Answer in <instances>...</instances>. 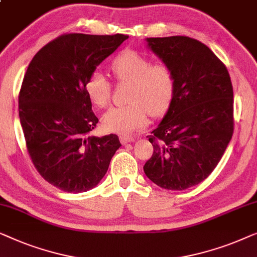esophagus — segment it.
<instances>
[{
  "label": "esophagus",
  "mask_w": 257,
  "mask_h": 257,
  "mask_svg": "<svg viewBox=\"0 0 257 257\" xmlns=\"http://www.w3.org/2000/svg\"><path fill=\"white\" fill-rule=\"evenodd\" d=\"M135 140L136 139L134 136H127V135L120 136V141H121L122 144H127L129 142H134V141H135Z\"/></svg>",
  "instance_id": "esophagus-1"
}]
</instances>
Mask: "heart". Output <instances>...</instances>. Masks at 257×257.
<instances>
[{
	"instance_id": "heart-1",
	"label": "heart",
	"mask_w": 257,
	"mask_h": 257,
	"mask_svg": "<svg viewBox=\"0 0 257 257\" xmlns=\"http://www.w3.org/2000/svg\"><path fill=\"white\" fill-rule=\"evenodd\" d=\"M118 82L129 84L128 104L111 107L102 116L108 132L129 134L147 124L148 114L157 117L166 113L176 91V74L171 65L164 61L151 63L143 53L128 50L110 64ZM86 92L95 106L109 103L111 85L99 71L93 72L86 81Z\"/></svg>"
}]
</instances>
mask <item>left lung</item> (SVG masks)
<instances>
[{
	"instance_id": "left-lung-1",
	"label": "left lung",
	"mask_w": 257,
	"mask_h": 257,
	"mask_svg": "<svg viewBox=\"0 0 257 257\" xmlns=\"http://www.w3.org/2000/svg\"><path fill=\"white\" fill-rule=\"evenodd\" d=\"M148 46L176 74L175 96L151 132L154 154L143 166L151 182L182 191L207 178L234 132L233 86L225 64L186 36L147 38Z\"/></svg>"
}]
</instances>
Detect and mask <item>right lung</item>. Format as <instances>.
<instances>
[{"instance_id": "add662e5", "label": "right lung", "mask_w": 257, "mask_h": 257, "mask_svg": "<svg viewBox=\"0 0 257 257\" xmlns=\"http://www.w3.org/2000/svg\"><path fill=\"white\" fill-rule=\"evenodd\" d=\"M127 38L61 35L36 53L25 72L19 114L28 153L39 175L65 192L96 186L121 147L115 134L87 136L99 120L86 81Z\"/></svg>"}]
</instances>
